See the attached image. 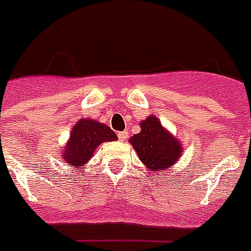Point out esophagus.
Wrapping results in <instances>:
<instances>
[{"label":"esophagus","instance_id":"obj_1","mask_svg":"<svg viewBox=\"0 0 251 251\" xmlns=\"http://www.w3.org/2000/svg\"><path fill=\"white\" fill-rule=\"evenodd\" d=\"M127 138H128V132H127V131H122V132H119V139L122 140V142L127 140Z\"/></svg>","mask_w":251,"mask_h":251}]
</instances>
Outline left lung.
<instances>
[{"instance_id": "obj_1", "label": "left lung", "mask_w": 251, "mask_h": 251, "mask_svg": "<svg viewBox=\"0 0 251 251\" xmlns=\"http://www.w3.org/2000/svg\"><path fill=\"white\" fill-rule=\"evenodd\" d=\"M129 143L146 168L154 173L158 172L159 177L172 169L184 150L181 142L154 115L140 122V132L129 138Z\"/></svg>"}]
</instances>
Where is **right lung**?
I'll list each match as a JSON object with an SVG mask.
<instances>
[{"instance_id":"obj_1","label":"right lung","mask_w":251,"mask_h":251,"mask_svg":"<svg viewBox=\"0 0 251 251\" xmlns=\"http://www.w3.org/2000/svg\"><path fill=\"white\" fill-rule=\"evenodd\" d=\"M116 139V134L104 123L93 119H81L73 126L70 138L60 151V158L67 163V166L78 168L90 161L94 150L101 143Z\"/></svg>"}]
</instances>
